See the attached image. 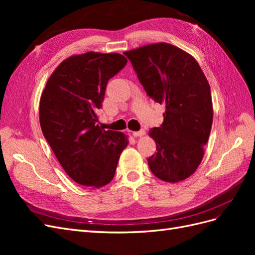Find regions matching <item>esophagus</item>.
Segmentation results:
<instances>
[{
    "instance_id": "esophagus-1",
    "label": "esophagus",
    "mask_w": 255,
    "mask_h": 255,
    "mask_svg": "<svg viewBox=\"0 0 255 255\" xmlns=\"http://www.w3.org/2000/svg\"><path fill=\"white\" fill-rule=\"evenodd\" d=\"M145 134V130L144 129H140V130H136V132H133L134 137H141Z\"/></svg>"
}]
</instances>
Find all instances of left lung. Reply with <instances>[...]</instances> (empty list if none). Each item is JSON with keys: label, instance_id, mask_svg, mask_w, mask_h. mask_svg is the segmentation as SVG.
<instances>
[{"label": "left lung", "instance_id": "obj_1", "mask_svg": "<svg viewBox=\"0 0 255 255\" xmlns=\"http://www.w3.org/2000/svg\"><path fill=\"white\" fill-rule=\"evenodd\" d=\"M146 95L165 104L164 121L150 129L156 153L148 158L152 173L176 183L200 165L213 125L211 88L188 53L168 43L125 52Z\"/></svg>", "mask_w": 255, "mask_h": 255}]
</instances>
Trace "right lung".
<instances>
[{"label": "right lung", "instance_id": "obj_1", "mask_svg": "<svg viewBox=\"0 0 255 255\" xmlns=\"http://www.w3.org/2000/svg\"><path fill=\"white\" fill-rule=\"evenodd\" d=\"M127 63L117 53L71 56L52 73L41 95L43 136L67 174L84 186L109 184L128 144L125 134L97 123L106 85Z\"/></svg>", "mask_w": 255, "mask_h": 255}]
</instances>
